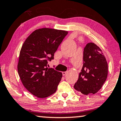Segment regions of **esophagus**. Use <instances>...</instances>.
<instances>
[{
  "label": "esophagus",
  "mask_w": 121,
  "mask_h": 121,
  "mask_svg": "<svg viewBox=\"0 0 121 121\" xmlns=\"http://www.w3.org/2000/svg\"><path fill=\"white\" fill-rule=\"evenodd\" d=\"M67 73V72H62V74H63V76H65Z\"/></svg>",
  "instance_id": "1"
}]
</instances>
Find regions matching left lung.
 <instances>
[{"instance_id": "left-lung-1", "label": "left lung", "mask_w": 121, "mask_h": 121, "mask_svg": "<svg viewBox=\"0 0 121 121\" xmlns=\"http://www.w3.org/2000/svg\"><path fill=\"white\" fill-rule=\"evenodd\" d=\"M83 65L74 88L84 95L95 94L107 79L108 66L101 49L93 43L87 44L83 53Z\"/></svg>"}]
</instances>
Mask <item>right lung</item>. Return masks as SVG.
<instances>
[{"label": "right lung", "mask_w": 121, "mask_h": 121, "mask_svg": "<svg viewBox=\"0 0 121 121\" xmlns=\"http://www.w3.org/2000/svg\"><path fill=\"white\" fill-rule=\"evenodd\" d=\"M68 32L50 28L36 30L26 39L20 50L17 69L24 87L38 98L56 91L62 73L47 67Z\"/></svg>", "instance_id": "obj_1"}]
</instances>
